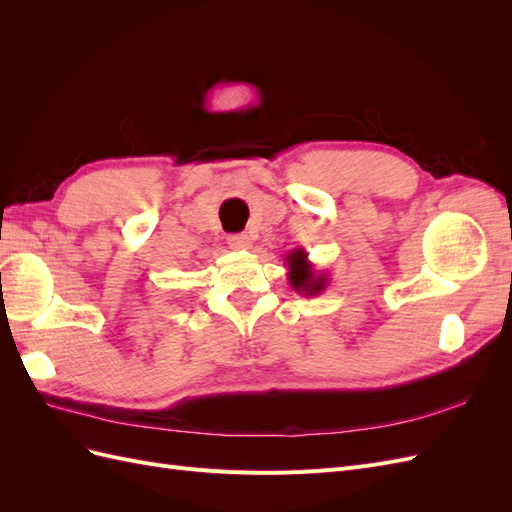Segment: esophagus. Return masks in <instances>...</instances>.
I'll use <instances>...</instances> for the list:
<instances>
[{"instance_id": "esophagus-1", "label": "esophagus", "mask_w": 512, "mask_h": 512, "mask_svg": "<svg viewBox=\"0 0 512 512\" xmlns=\"http://www.w3.org/2000/svg\"><path fill=\"white\" fill-rule=\"evenodd\" d=\"M228 245L232 247V250L245 252V250H250V247H252V239L247 235H232V237H228Z\"/></svg>"}]
</instances>
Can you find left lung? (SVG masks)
Listing matches in <instances>:
<instances>
[{
	"instance_id": "8db88e82",
	"label": "left lung",
	"mask_w": 512,
	"mask_h": 512,
	"mask_svg": "<svg viewBox=\"0 0 512 512\" xmlns=\"http://www.w3.org/2000/svg\"><path fill=\"white\" fill-rule=\"evenodd\" d=\"M286 267H288V282L294 292L305 294V297H316V294L327 290L329 273L316 271L303 247H297V250H292L286 256Z\"/></svg>"
}]
</instances>
